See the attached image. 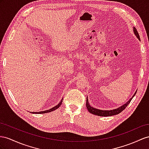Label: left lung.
Returning a JSON list of instances; mask_svg holds the SVG:
<instances>
[{"label":"left lung","instance_id":"left-lung-1","mask_svg":"<svg viewBox=\"0 0 149 149\" xmlns=\"http://www.w3.org/2000/svg\"><path fill=\"white\" fill-rule=\"evenodd\" d=\"M133 33H134L136 37L138 38L139 40H140V36L139 35L138 31H136V28H133ZM136 91H136V92L135 93V94H133V96H132V97L130 99L129 101L126 102L125 104L121 106L120 107H119V108H118L116 109H111V110H101V109H96V108H94L92 107V106H91L89 104V102L88 101V98H87V99H86L87 109V110H88V111H89V113H92L93 114H95V115H97V116H110L116 115V114H119L122 111H123V110L126 108V107H127V106L129 104L130 102V101H132L133 97L135 96Z\"/></svg>","mask_w":149,"mask_h":149}]
</instances>
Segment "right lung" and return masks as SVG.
<instances>
[{
	"instance_id": "1",
	"label": "right lung",
	"mask_w": 149,
	"mask_h": 149,
	"mask_svg": "<svg viewBox=\"0 0 149 149\" xmlns=\"http://www.w3.org/2000/svg\"><path fill=\"white\" fill-rule=\"evenodd\" d=\"M62 101H63V98L62 99V100H61V101H60V102H59V103L57 104L56 106H54V107H53L52 108H51V109H48V110H45V111H40V112H31V113H36V114H43V113H49V112H51V111H54V110H55V109H56L57 108H58L60 106H61V104H62Z\"/></svg>"
}]
</instances>
